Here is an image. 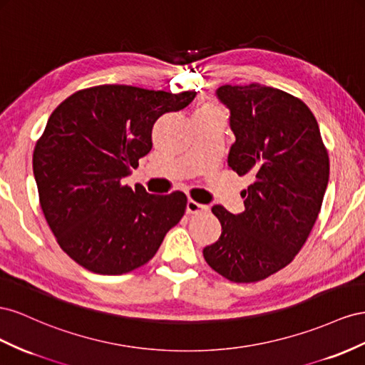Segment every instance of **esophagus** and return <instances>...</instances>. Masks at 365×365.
Returning <instances> with one entry per match:
<instances>
[{
    "label": "esophagus",
    "mask_w": 365,
    "mask_h": 365,
    "mask_svg": "<svg viewBox=\"0 0 365 365\" xmlns=\"http://www.w3.org/2000/svg\"><path fill=\"white\" fill-rule=\"evenodd\" d=\"M207 210H210V206L197 203L191 199L188 200V203H186V214H200V212H206Z\"/></svg>",
    "instance_id": "esophagus-1"
}]
</instances>
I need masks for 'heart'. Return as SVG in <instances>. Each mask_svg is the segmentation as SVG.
<instances>
[{
	"instance_id": "obj_1",
	"label": "heart",
	"mask_w": 365,
	"mask_h": 365,
	"mask_svg": "<svg viewBox=\"0 0 365 365\" xmlns=\"http://www.w3.org/2000/svg\"><path fill=\"white\" fill-rule=\"evenodd\" d=\"M199 111H218V108L215 106H211V103H206Z\"/></svg>"
}]
</instances>
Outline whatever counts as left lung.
Here are the masks:
<instances>
[{"label": "left lung", "mask_w": 365, "mask_h": 365, "mask_svg": "<svg viewBox=\"0 0 365 365\" xmlns=\"http://www.w3.org/2000/svg\"><path fill=\"white\" fill-rule=\"evenodd\" d=\"M215 95L231 111L235 136L227 166L252 183L242 192L243 212L212 206L222 235L203 257L229 281L255 283L286 267L306 243L329 183V155L301 99L257 82L222 86Z\"/></svg>", "instance_id": "1"}]
</instances>
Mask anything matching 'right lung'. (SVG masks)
Listing matches in <instances>:
<instances>
[{
  "mask_svg": "<svg viewBox=\"0 0 365 365\" xmlns=\"http://www.w3.org/2000/svg\"><path fill=\"white\" fill-rule=\"evenodd\" d=\"M195 95L98 86L51 113L34 151V174L51 232L78 264L102 275L131 272L180 222L183 192L154 195L122 179L151 151L158 119L188 107Z\"/></svg>",
  "mask_w": 365,
  "mask_h": 365,
  "instance_id": "right-lung-1",
  "label": "right lung"
}]
</instances>
